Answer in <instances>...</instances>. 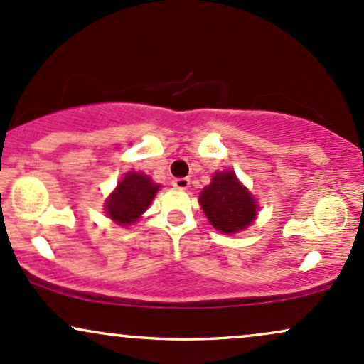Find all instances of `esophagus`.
<instances>
[{"label":"esophagus","mask_w":364,"mask_h":364,"mask_svg":"<svg viewBox=\"0 0 364 364\" xmlns=\"http://www.w3.org/2000/svg\"><path fill=\"white\" fill-rule=\"evenodd\" d=\"M173 186L178 188V190H188V186H190V179H188V178H174L173 179Z\"/></svg>","instance_id":"obj_1"}]
</instances>
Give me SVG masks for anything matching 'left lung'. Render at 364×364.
Returning <instances> with one entry per match:
<instances>
[{"mask_svg":"<svg viewBox=\"0 0 364 364\" xmlns=\"http://www.w3.org/2000/svg\"><path fill=\"white\" fill-rule=\"evenodd\" d=\"M208 223L224 235L243 231L257 219L258 203L235 171H217L198 196Z\"/></svg>","mask_w":364,"mask_h":364,"instance_id":"left-lung-1","label":"left lung"}]
</instances>
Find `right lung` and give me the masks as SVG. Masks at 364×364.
I'll return each instance as SVG.
<instances>
[{
    "instance_id": "obj_1",
    "label": "right lung",
    "mask_w": 364,
    "mask_h": 364,
    "mask_svg": "<svg viewBox=\"0 0 364 364\" xmlns=\"http://www.w3.org/2000/svg\"><path fill=\"white\" fill-rule=\"evenodd\" d=\"M159 188L161 185L154 183L147 174L129 171L121 178L116 190L107 196L104 210L109 219L119 225L136 223L150 207Z\"/></svg>"
}]
</instances>
